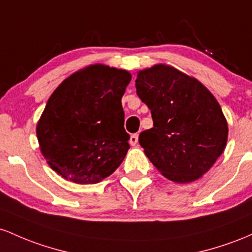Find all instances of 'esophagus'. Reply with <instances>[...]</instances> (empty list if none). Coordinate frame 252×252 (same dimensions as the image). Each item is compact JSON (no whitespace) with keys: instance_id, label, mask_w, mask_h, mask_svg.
Returning a JSON list of instances; mask_svg holds the SVG:
<instances>
[{"instance_id":"34e87169","label":"esophagus","mask_w":252,"mask_h":252,"mask_svg":"<svg viewBox=\"0 0 252 252\" xmlns=\"http://www.w3.org/2000/svg\"><path fill=\"white\" fill-rule=\"evenodd\" d=\"M138 138H139V134H138V133L132 134V135H131V138H129V144H131L132 146L137 145V143H138Z\"/></svg>"}]
</instances>
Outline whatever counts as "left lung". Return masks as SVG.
Here are the masks:
<instances>
[{
	"label": "left lung",
	"mask_w": 252,
	"mask_h": 252,
	"mask_svg": "<svg viewBox=\"0 0 252 252\" xmlns=\"http://www.w3.org/2000/svg\"><path fill=\"white\" fill-rule=\"evenodd\" d=\"M135 88L154 120L139 134L146 156L174 182L200 179L227 141V121L216 97L194 77L164 64L138 72Z\"/></svg>",
	"instance_id": "8db88e82"
}]
</instances>
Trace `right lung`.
I'll return each instance as SVG.
<instances>
[{
	"label": "right lung",
	"instance_id": "obj_1",
	"mask_svg": "<svg viewBox=\"0 0 252 252\" xmlns=\"http://www.w3.org/2000/svg\"><path fill=\"white\" fill-rule=\"evenodd\" d=\"M129 81L126 70L95 64L59 84L36 125L52 170L78 185H95L117 170L129 149L121 104Z\"/></svg>",
	"mask_w": 252,
	"mask_h": 252
}]
</instances>
